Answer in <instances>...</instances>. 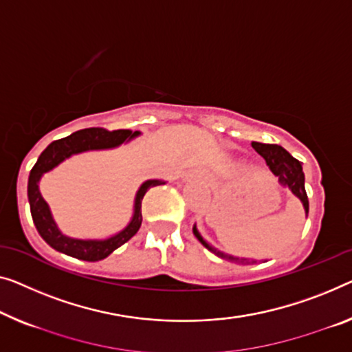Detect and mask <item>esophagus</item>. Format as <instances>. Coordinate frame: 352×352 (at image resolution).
<instances>
[{
	"label": "esophagus",
	"instance_id": "34e87169",
	"mask_svg": "<svg viewBox=\"0 0 352 352\" xmlns=\"http://www.w3.org/2000/svg\"><path fill=\"white\" fill-rule=\"evenodd\" d=\"M190 177H192V175H191V174H186V175H185V178H190Z\"/></svg>",
	"mask_w": 352,
	"mask_h": 352
}]
</instances>
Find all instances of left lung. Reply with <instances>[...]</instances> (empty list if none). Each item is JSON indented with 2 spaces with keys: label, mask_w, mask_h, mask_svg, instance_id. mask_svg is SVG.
<instances>
[{
  "label": "left lung",
  "mask_w": 352,
  "mask_h": 352,
  "mask_svg": "<svg viewBox=\"0 0 352 352\" xmlns=\"http://www.w3.org/2000/svg\"><path fill=\"white\" fill-rule=\"evenodd\" d=\"M251 146L258 151V153L265 160L267 166L270 167V170L274 172V175L278 177V182H280L281 186L289 188V191L294 196L300 199L303 208H305V213L308 214V196L305 191V174H303L302 162L297 161L294 156H291L287 151L283 148L281 145L275 144H261V142H251ZM192 234L196 235V239L201 242L208 251H212L213 254H217L218 258L226 259L229 262H235V264H254V259H246V258H237V256H230L223 253V251H218L213 248L212 245L207 243L206 240L194 224Z\"/></svg>",
  "instance_id": "8db88e82"
}]
</instances>
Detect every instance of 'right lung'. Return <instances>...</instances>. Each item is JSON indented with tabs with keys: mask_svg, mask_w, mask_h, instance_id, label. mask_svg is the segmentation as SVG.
I'll return each mask as SVG.
<instances>
[{
	"mask_svg": "<svg viewBox=\"0 0 352 352\" xmlns=\"http://www.w3.org/2000/svg\"><path fill=\"white\" fill-rule=\"evenodd\" d=\"M139 131L129 129H117L107 131L104 128H87L72 133L67 138H63L52 142L47 148L42 151L33 169L30 172L28 178V201L31 217H33L34 226L42 239L49 243L52 248L65 253L71 258L96 262L104 258H107L110 253H113L118 246L128 242L133 235L138 234V230L142 224V199L145 192L151 186L164 185L166 182L162 180H146L140 185L138 194L134 199V213L128 226L118 234L104 240H82L67 237L61 232L56 226L54 217H52L49 204L44 201L39 191V180L45 172L54 169L72 155L83 153V151L90 150H107L115 148V146L122 145L123 142H129L131 139L138 138Z\"/></svg>",
	"mask_w": 352,
	"mask_h": 352,
	"instance_id": "right-lung-1",
	"label": "right lung"
}]
</instances>
